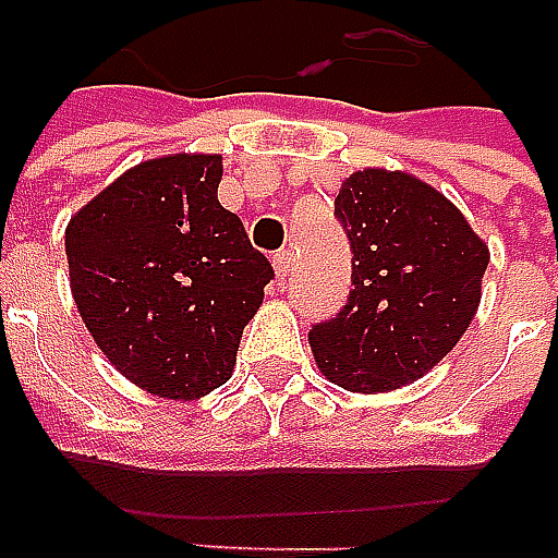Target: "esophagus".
Masks as SVG:
<instances>
[{
  "mask_svg": "<svg viewBox=\"0 0 558 558\" xmlns=\"http://www.w3.org/2000/svg\"><path fill=\"white\" fill-rule=\"evenodd\" d=\"M291 267H294V255H291V250H279V253L274 255V270L279 279H284V276L291 274Z\"/></svg>",
  "mask_w": 558,
  "mask_h": 558,
  "instance_id": "obj_1",
  "label": "esophagus"
}]
</instances>
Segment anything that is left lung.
<instances>
[{"mask_svg": "<svg viewBox=\"0 0 558 558\" xmlns=\"http://www.w3.org/2000/svg\"><path fill=\"white\" fill-rule=\"evenodd\" d=\"M353 291L308 332L314 362L347 391L417 383L453 350L483 296L488 246L433 184L367 167L338 191Z\"/></svg>", "mask_w": 558, "mask_h": 558, "instance_id": "left-lung-1", "label": "left lung"}]
</instances>
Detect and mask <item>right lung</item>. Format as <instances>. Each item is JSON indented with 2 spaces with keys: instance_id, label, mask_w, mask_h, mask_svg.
<instances>
[{
  "instance_id": "obj_1",
  "label": "right lung",
  "mask_w": 558,
  "mask_h": 558,
  "mask_svg": "<svg viewBox=\"0 0 558 558\" xmlns=\"http://www.w3.org/2000/svg\"><path fill=\"white\" fill-rule=\"evenodd\" d=\"M220 155H165L125 170L70 217L75 308L137 388L196 400L232 379L274 267L217 199Z\"/></svg>"
}]
</instances>
